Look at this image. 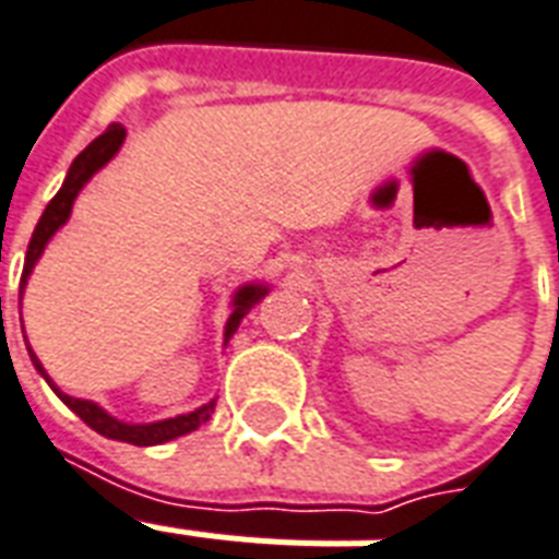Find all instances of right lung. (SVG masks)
I'll use <instances>...</instances> for the list:
<instances>
[{
	"label": "right lung",
	"instance_id": "add662e5",
	"mask_svg": "<svg viewBox=\"0 0 559 559\" xmlns=\"http://www.w3.org/2000/svg\"><path fill=\"white\" fill-rule=\"evenodd\" d=\"M122 140H126V128L114 122L105 134H99V138L93 140L91 146L84 148V152L72 160L70 173H67V178H63L61 190L55 193L52 202L46 204L40 223H37V228H34L28 251H25V266H23V278H20V289H25V284H28V275H32L34 263L40 261L46 242L52 240V234L58 231L67 219H70L72 202H75V195L81 193V187L87 185V181L99 173L102 166L117 155L119 146H122ZM266 293H270V287H263V284H246V287H240L237 293H234L231 317H228V322H225V343H228V340L234 336V331L240 328L242 317H246V313H249V310L254 308L263 296H266ZM28 355H32L34 369L46 378V383L52 386L55 395H58V399H61V402L67 404V407H70L81 421H84V425H91L93 431L102 433V437H108V440L131 442V445H160V442H169V440H176V437H185V433L195 431L199 425H204V421L211 419L213 404H216V402H207L202 404L199 411L176 416V419L148 421V425H128V421H119L117 416H110V413L102 411L99 404L87 402V399H72V395L61 393V390L55 386L52 378L46 374V369H43V364L32 352V346H28Z\"/></svg>",
	"mask_w": 559,
	"mask_h": 559
}]
</instances>
